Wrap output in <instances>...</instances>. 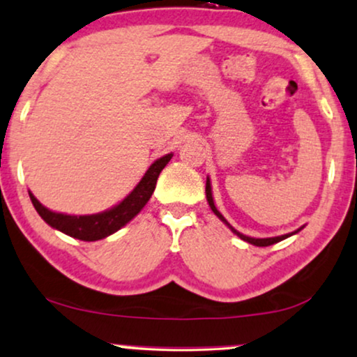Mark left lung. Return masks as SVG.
I'll use <instances>...</instances> for the list:
<instances>
[{"label": "left lung", "mask_w": 357, "mask_h": 357, "mask_svg": "<svg viewBox=\"0 0 357 357\" xmlns=\"http://www.w3.org/2000/svg\"><path fill=\"white\" fill-rule=\"evenodd\" d=\"M205 195H207V202H208V205H211V208H212V212L215 213L217 217H219V219L224 222L225 225H227V227L232 230L234 234H236L237 237H241L242 241H245V242H249V244H252V245H257V247H267V245H272V244H278V242H280V241H284V238H287V237H291V236H294V234H297L299 232L301 229H297L296 232H291V234H284V236H279V237H267V238H255V237H249V236H244V234H241V232H237L236 229L232 227V225L229 224L227 220H225V217L222 215V213L217 211V207H215V204H213V197H212V187H211V178L207 177V183H205Z\"/></svg>", "instance_id": "8db88e82"}]
</instances>
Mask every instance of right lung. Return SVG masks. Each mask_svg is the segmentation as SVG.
Returning <instances> with one entry per match:
<instances>
[{
  "mask_svg": "<svg viewBox=\"0 0 357 357\" xmlns=\"http://www.w3.org/2000/svg\"><path fill=\"white\" fill-rule=\"evenodd\" d=\"M170 158L172 153H167L158 158V160H155L149 167V170L145 172V175L138 182V185L119 205H115V207L108 208L105 212L91 213V215H66V213H58L46 208L45 205L38 202V199L31 192H29V199H31V202L35 205L36 212L40 213L41 219L50 227L60 230V232L66 234L70 237L79 238V241H100V238L112 236V234H115L123 225H127L145 207V204L149 202L150 197L153 194L155 185H157L158 175L165 169Z\"/></svg>",
  "mask_w": 357,
  "mask_h": 357,
  "instance_id": "add662e5",
  "label": "right lung"
}]
</instances>
